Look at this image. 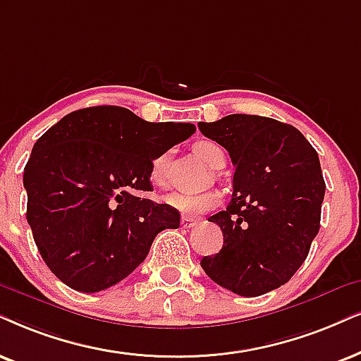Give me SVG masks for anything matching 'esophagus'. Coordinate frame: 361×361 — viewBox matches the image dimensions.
<instances>
[{"mask_svg": "<svg viewBox=\"0 0 361 361\" xmlns=\"http://www.w3.org/2000/svg\"><path fill=\"white\" fill-rule=\"evenodd\" d=\"M196 225H198V220H196V218L181 216V226H183V228H193Z\"/></svg>", "mask_w": 361, "mask_h": 361, "instance_id": "34e87169", "label": "esophagus"}]
</instances>
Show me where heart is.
I'll use <instances>...</instances> for the list:
<instances>
[{
	"label": "heart",
	"instance_id": "b5f03b06",
	"mask_svg": "<svg viewBox=\"0 0 361 361\" xmlns=\"http://www.w3.org/2000/svg\"><path fill=\"white\" fill-rule=\"evenodd\" d=\"M195 153L202 161L207 163L208 166L216 168L221 161H225V153L220 145L214 141H198L195 143ZM166 154H159L152 161V170H149V178L153 183L159 185L163 181V168H165ZM165 203L181 214L186 216H196V214L207 213L209 209L216 208L220 203V196L213 191L207 193H186V191H173L165 196Z\"/></svg>",
	"mask_w": 361,
	"mask_h": 361
}]
</instances>
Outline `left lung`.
<instances>
[{"instance_id":"1","label":"left lung","mask_w":361,"mask_h":361,"mask_svg":"<svg viewBox=\"0 0 361 361\" xmlns=\"http://www.w3.org/2000/svg\"><path fill=\"white\" fill-rule=\"evenodd\" d=\"M198 128L236 166L233 198L208 218L221 228L223 246L200 264L240 296L280 288L320 230L325 180L318 153L295 126L267 116L228 115Z\"/></svg>"}]
</instances>
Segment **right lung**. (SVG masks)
<instances>
[{
  "label": "right lung",
  "instance_id": "1",
  "mask_svg": "<svg viewBox=\"0 0 361 361\" xmlns=\"http://www.w3.org/2000/svg\"><path fill=\"white\" fill-rule=\"evenodd\" d=\"M196 131L191 123H149L121 106L73 111L36 141L25 166L26 220L48 268L65 285L97 293L143 263L159 231L180 213L138 193L152 191V161Z\"/></svg>",
  "mask_w": 361,
  "mask_h": 361
}]
</instances>
